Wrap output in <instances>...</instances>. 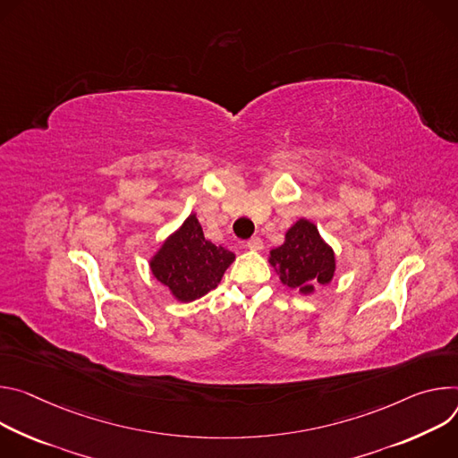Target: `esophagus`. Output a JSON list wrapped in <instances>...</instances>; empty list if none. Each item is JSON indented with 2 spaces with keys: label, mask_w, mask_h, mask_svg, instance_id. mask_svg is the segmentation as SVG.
I'll list each match as a JSON object with an SVG mask.
<instances>
[{
  "label": "esophagus",
  "mask_w": 458,
  "mask_h": 458,
  "mask_svg": "<svg viewBox=\"0 0 458 458\" xmlns=\"http://www.w3.org/2000/svg\"><path fill=\"white\" fill-rule=\"evenodd\" d=\"M245 245H247V249H250V250H260V249L264 247V242H262V238H259V236H252L250 240L245 242Z\"/></svg>",
  "instance_id": "obj_1"
}]
</instances>
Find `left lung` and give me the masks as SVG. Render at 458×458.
<instances>
[{"label":"left lung","instance_id":"left-lung-1","mask_svg":"<svg viewBox=\"0 0 458 458\" xmlns=\"http://www.w3.org/2000/svg\"><path fill=\"white\" fill-rule=\"evenodd\" d=\"M269 264L280 282L300 294H313L318 285L331 284L336 271L333 247L308 218L296 220L285 231L284 243L269 250Z\"/></svg>","mask_w":458,"mask_h":458}]
</instances>
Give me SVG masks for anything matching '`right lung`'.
I'll use <instances>...</instances> for the list:
<instances>
[{
    "label": "right lung",
    "instance_id": "add662e5",
    "mask_svg": "<svg viewBox=\"0 0 458 458\" xmlns=\"http://www.w3.org/2000/svg\"><path fill=\"white\" fill-rule=\"evenodd\" d=\"M234 259V252L206 240L192 213L162 242L148 267L174 300L187 303L213 291Z\"/></svg>",
    "mask_w": 458,
    "mask_h": 458
}]
</instances>
